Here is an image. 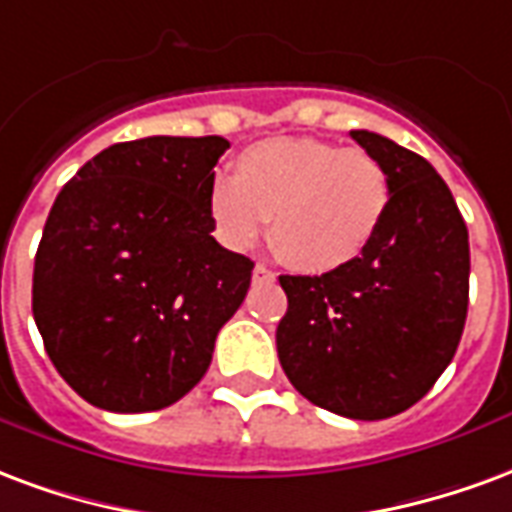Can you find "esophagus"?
Here are the masks:
<instances>
[{
    "instance_id": "esophagus-1",
    "label": "esophagus",
    "mask_w": 512,
    "mask_h": 512,
    "mask_svg": "<svg viewBox=\"0 0 512 512\" xmlns=\"http://www.w3.org/2000/svg\"><path fill=\"white\" fill-rule=\"evenodd\" d=\"M275 281V272L270 267H264V264H256L253 267V283H270Z\"/></svg>"
}]
</instances>
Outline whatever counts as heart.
<instances>
[{
  "label": "heart",
  "mask_w": 512,
  "mask_h": 512,
  "mask_svg": "<svg viewBox=\"0 0 512 512\" xmlns=\"http://www.w3.org/2000/svg\"><path fill=\"white\" fill-rule=\"evenodd\" d=\"M390 174L360 147L281 136L242 149L231 177L212 179L207 215L226 248L245 251L272 223L292 267L341 270L360 259L390 210Z\"/></svg>",
  "instance_id": "b5f03b06"
}]
</instances>
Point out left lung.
<instances>
[{"instance_id":"1","label":"left lung","mask_w":512,"mask_h":512,"mask_svg":"<svg viewBox=\"0 0 512 512\" xmlns=\"http://www.w3.org/2000/svg\"><path fill=\"white\" fill-rule=\"evenodd\" d=\"M352 138L390 174L374 245L341 270L281 275L278 360L311 404L384 420L423 398L453 360L469 305V231L445 179L371 130Z\"/></svg>"}]
</instances>
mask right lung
Here are the masks:
<instances>
[{
  "instance_id": "add662e5",
  "label": "right lung",
  "mask_w": 512,
  "mask_h": 512,
  "mask_svg": "<svg viewBox=\"0 0 512 512\" xmlns=\"http://www.w3.org/2000/svg\"><path fill=\"white\" fill-rule=\"evenodd\" d=\"M220 136H149L87 160L59 190L35 256L32 313L51 363L84 401L155 412L190 393L253 261L212 237Z\"/></svg>"
}]
</instances>
